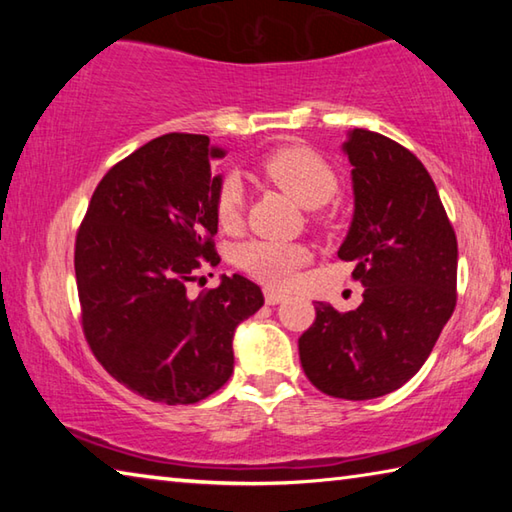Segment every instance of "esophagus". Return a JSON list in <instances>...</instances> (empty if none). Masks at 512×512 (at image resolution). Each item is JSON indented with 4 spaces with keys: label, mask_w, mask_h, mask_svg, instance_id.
<instances>
[{
    "label": "esophagus",
    "mask_w": 512,
    "mask_h": 512,
    "mask_svg": "<svg viewBox=\"0 0 512 512\" xmlns=\"http://www.w3.org/2000/svg\"><path fill=\"white\" fill-rule=\"evenodd\" d=\"M284 298V293L282 291H275V289H264V300H266V305H277V302H282Z\"/></svg>",
    "instance_id": "34e87169"
}]
</instances>
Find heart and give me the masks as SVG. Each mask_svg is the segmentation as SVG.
<instances>
[{
    "label": "heart",
    "instance_id": "1",
    "mask_svg": "<svg viewBox=\"0 0 512 512\" xmlns=\"http://www.w3.org/2000/svg\"><path fill=\"white\" fill-rule=\"evenodd\" d=\"M259 176L280 187L300 205L318 207L339 189L334 169L318 153L305 146H282L266 153L257 164ZM244 212V189L235 176H228L216 194V219L225 230L237 228ZM237 262L257 280L271 287H289L302 266L309 262V250L291 241L255 239L239 248Z\"/></svg>",
    "mask_w": 512,
    "mask_h": 512
}]
</instances>
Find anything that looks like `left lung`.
<instances>
[{"label": "left lung", "instance_id": "1", "mask_svg": "<svg viewBox=\"0 0 512 512\" xmlns=\"http://www.w3.org/2000/svg\"><path fill=\"white\" fill-rule=\"evenodd\" d=\"M354 216L339 257L354 262L363 302L336 311L316 302L298 339L300 363L318 391L372 400L404 386L436 345L456 307L458 246L429 171L388 137L354 128Z\"/></svg>", "mask_w": 512, "mask_h": 512}]
</instances>
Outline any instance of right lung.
Segmentation results:
<instances>
[{
  "label": "right lung",
  "instance_id": "right-lung-1",
  "mask_svg": "<svg viewBox=\"0 0 512 512\" xmlns=\"http://www.w3.org/2000/svg\"><path fill=\"white\" fill-rule=\"evenodd\" d=\"M207 135L155 137L117 162L76 232L74 271L85 341L119 384L162 404H196L230 379L235 329L264 305L244 275L187 296L203 262L216 266ZM203 280V277H201Z\"/></svg>",
  "mask_w": 512,
  "mask_h": 512
}]
</instances>
